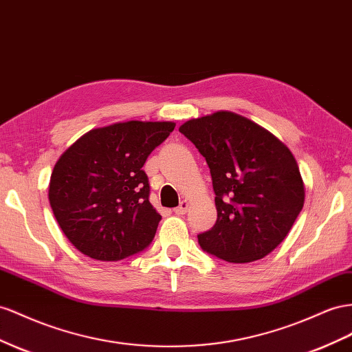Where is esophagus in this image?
<instances>
[{"label": "esophagus", "instance_id": "34e87169", "mask_svg": "<svg viewBox=\"0 0 352 352\" xmlns=\"http://www.w3.org/2000/svg\"><path fill=\"white\" fill-rule=\"evenodd\" d=\"M188 207H189V201H186V199H182L180 204L175 208V213L176 214H185L188 212Z\"/></svg>", "mask_w": 352, "mask_h": 352}]
</instances>
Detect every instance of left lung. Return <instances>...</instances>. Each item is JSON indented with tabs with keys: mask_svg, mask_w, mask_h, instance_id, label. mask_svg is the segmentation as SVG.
Wrapping results in <instances>:
<instances>
[{
	"mask_svg": "<svg viewBox=\"0 0 352 352\" xmlns=\"http://www.w3.org/2000/svg\"><path fill=\"white\" fill-rule=\"evenodd\" d=\"M210 168L217 221L198 235L207 253L232 263L265 258L296 221L305 185L292 151L267 129L230 111L179 127Z\"/></svg>",
	"mask_w": 352,
	"mask_h": 352,
	"instance_id": "obj_1",
	"label": "left lung"
}]
</instances>
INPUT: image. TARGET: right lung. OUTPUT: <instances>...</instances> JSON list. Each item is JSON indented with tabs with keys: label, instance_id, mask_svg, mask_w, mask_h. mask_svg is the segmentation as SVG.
<instances>
[{
	"label": "right lung",
	"instance_id": "add662e5",
	"mask_svg": "<svg viewBox=\"0 0 352 352\" xmlns=\"http://www.w3.org/2000/svg\"><path fill=\"white\" fill-rule=\"evenodd\" d=\"M175 126L172 121H126L93 129L56 161L49 199L75 249L113 262L153 241L161 216L149 203L142 167Z\"/></svg>",
	"mask_w": 352,
	"mask_h": 352
}]
</instances>
